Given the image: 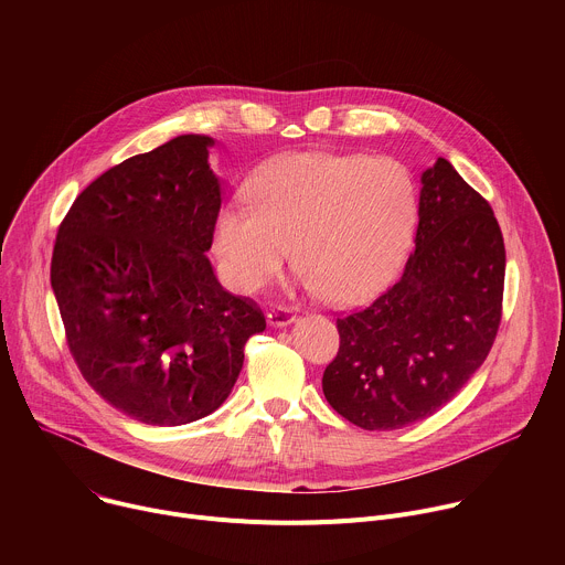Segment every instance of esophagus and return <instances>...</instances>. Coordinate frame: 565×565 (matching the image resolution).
Wrapping results in <instances>:
<instances>
[{
  "mask_svg": "<svg viewBox=\"0 0 565 565\" xmlns=\"http://www.w3.org/2000/svg\"><path fill=\"white\" fill-rule=\"evenodd\" d=\"M295 319H297V312H292V308H288V306H275L268 312L270 327H288V324H292Z\"/></svg>",
  "mask_w": 565,
  "mask_h": 565,
  "instance_id": "1",
  "label": "esophagus"
}]
</instances>
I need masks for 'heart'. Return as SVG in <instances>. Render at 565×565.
Segmentation results:
<instances>
[{
    "label": "heart",
    "mask_w": 565,
    "mask_h": 565,
    "mask_svg": "<svg viewBox=\"0 0 565 565\" xmlns=\"http://www.w3.org/2000/svg\"><path fill=\"white\" fill-rule=\"evenodd\" d=\"M248 199L214 227V250L244 292L279 279L292 248L310 292L360 303L393 277L416 223V188L391 158L292 153L250 181Z\"/></svg>",
    "instance_id": "heart-1"
}]
</instances>
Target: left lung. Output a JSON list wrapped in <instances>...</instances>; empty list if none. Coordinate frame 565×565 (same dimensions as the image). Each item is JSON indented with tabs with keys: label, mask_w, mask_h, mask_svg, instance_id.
I'll list each match as a JSON object with an SVG mask.
<instances>
[{
	"label": "left lung",
	"mask_w": 565,
	"mask_h": 565,
	"mask_svg": "<svg viewBox=\"0 0 565 565\" xmlns=\"http://www.w3.org/2000/svg\"><path fill=\"white\" fill-rule=\"evenodd\" d=\"M416 253L366 308L338 317L321 377L329 405L369 431L436 414L486 362L503 315L505 244L490 203L438 158L423 174Z\"/></svg>",
	"instance_id": "obj_1"
}]
</instances>
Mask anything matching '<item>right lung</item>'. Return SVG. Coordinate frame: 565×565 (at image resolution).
<instances>
[{
	"instance_id": "add662e5",
	"label": "right lung",
	"mask_w": 565,
	"mask_h": 565,
	"mask_svg": "<svg viewBox=\"0 0 565 565\" xmlns=\"http://www.w3.org/2000/svg\"><path fill=\"white\" fill-rule=\"evenodd\" d=\"M214 140L172 138L77 194L60 223L51 286L73 362L125 416L194 423L230 395L257 301L216 281L205 253L221 212Z\"/></svg>"
}]
</instances>
